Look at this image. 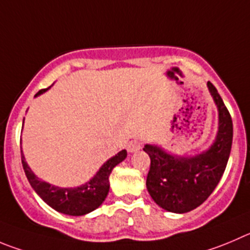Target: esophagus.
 <instances>
[{
    "label": "esophagus",
    "mask_w": 250,
    "mask_h": 250,
    "mask_svg": "<svg viewBox=\"0 0 250 250\" xmlns=\"http://www.w3.org/2000/svg\"><path fill=\"white\" fill-rule=\"evenodd\" d=\"M141 148L142 143L139 141H132L128 144V151H130V153H136V151H138Z\"/></svg>",
    "instance_id": "esophagus-1"
}]
</instances>
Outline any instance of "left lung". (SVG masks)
<instances>
[{"label": "left lung", "mask_w": 250, "mask_h": 250, "mask_svg": "<svg viewBox=\"0 0 250 250\" xmlns=\"http://www.w3.org/2000/svg\"><path fill=\"white\" fill-rule=\"evenodd\" d=\"M220 113V127L213 146L193 158H178L158 146L146 144L143 150L150 158L146 188L162 208L185 213L204 204L220 183L232 148L233 123L222 97L207 83Z\"/></svg>", "instance_id": "left-lung-1"}]
</instances>
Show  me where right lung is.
<instances>
[{
    "label": "right lung",
    "mask_w": 250,
    "mask_h": 250,
    "mask_svg": "<svg viewBox=\"0 0 250 250\" xmlns=\"http://www.w3.org/2000/svg\"><path fill=\"white\" fill-rule=\"evenodd\" d=\"M46 91V88L38 91L36 96ZM127 151L122 150L116 154L113 158L107 160L101 169L99 170L95 178L86 183L85 185L75 188H60L50 185V184L42 181L37 178L33 171L29 169L24 160L22 150H21V158H22L23 170L25 172L28 181L32 185L37 193L42 197L44 202L49 205L55 211L62 213L70 214V216H83L88 212L96 209L101 206L102 202L106 199L107 193L109 191L108 176L112 169L121 162L125 159Z\"/></svg>",
    "instance_id": "obj_1"
}]
</instances>
